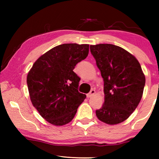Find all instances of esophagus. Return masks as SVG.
<instances>
[{
	"label": "esophagus",
	"instance_id": "1",
	"mask_svg": "<svg viewBox=\"0 0 159 159\" xmlns=\"http://www.w3.org/2000/svg\"><path fill=\"white\" fill-rule=\"evenodd\" d=\"M95 93V90H90V92L88 93V94H87V97L88 98H91L93 96V95H94V94Z\"/></svg>",
	"mask_w": 159,
	"mask_h": 159
}]
</instances>
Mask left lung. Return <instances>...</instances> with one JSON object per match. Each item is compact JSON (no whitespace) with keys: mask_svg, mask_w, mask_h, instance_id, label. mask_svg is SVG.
Masks as SVG:
<instances>
[{"mask_svg":"<svg viewBox=\"0 0 159 159\" xmlns=\"http://www.w3.org/2000/svg\"><path fill=\"white\" fill-rule=\"evenodd\" d=\"M90 48L104 82L105 101L95 111L96 116L108 125L122 122L142 98L145 77L140 63L117 45L98 44Z\"/></svg>","mask_w":159,"mask_h":159,"instance_id":"obj_1","label":"left lung"}]
</instances>
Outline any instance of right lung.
<instances>
[{"label":"right lung","instance_id":"1","mask_svg":"<svg viewBox=\"0 0 159 159\" xmlns=\"http://www.w3.org/2000/svg\"><path fill=\"white\" fill-rule=\"evenodd\" d=\"M88 53V44L59 45L40 56L28 73L32 105L52 125L70 122L85 99V94L78 91L80 78L73 70Z\"/></svg>","mask_w":159,"mask_h":159}]
</instances>
